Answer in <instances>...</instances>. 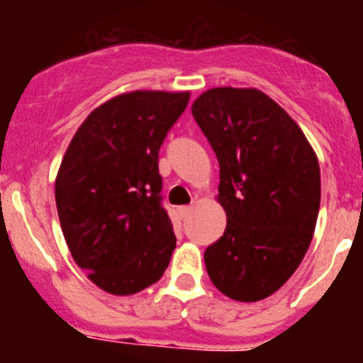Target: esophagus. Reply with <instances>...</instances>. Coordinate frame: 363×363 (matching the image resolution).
Segmentation results:
<instances>
[{"label": "esophagus", "mask_w": 363, "mask_h": 363, "mask_svg": "<svg viewBox=\"0 0 363 363\" xmlns=\"http://www.w3.org/2000/svg\"><path fill=\"white\" fill-rule=\"evenodd\" d=\"M189 212H191V205H182V207H179V216L181 218H186Z\"/></svg>", "instance_id": "esophagus-1"}]
</instances>
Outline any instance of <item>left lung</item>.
I'll list each match as a JSON object with an SVG mask.
<instances>
[{"instance_id":"1","label":"left lung","mask_w":363,"mask_h":363,"mask_svg":"<svg viewBox=\"0 0 363 363\" xmlns=\"http://www.w3.org/2000/svg\"><path fill=\"white\" fill-rule=\"evenodd\" d=\"M219 163L223 237L203 252L221 294L256 302L279 290L307 252L320 164L298 124L258 89L216 87L191 107Z\"/></svg>"}]
</instances>
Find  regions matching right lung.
I'll use <instances>...</instances> for the list:
<instances>
[{"instance_id":"add662e5","label":"right lung","mask_w":363,"mask_h":363,"mask_svg":"<svg viewBox=\"0 0 363 363\" xmlns=\"http://www.w3.org/2000/svg\"><path fill=\"white\" fill-rule=\"evenodd\" d=\"M189 93L133 91L87 116L56 179V207L73 259L101 290L131 295L163 276L175 250L163 207L160 147Z\"/></svg>"}]
</instances>
